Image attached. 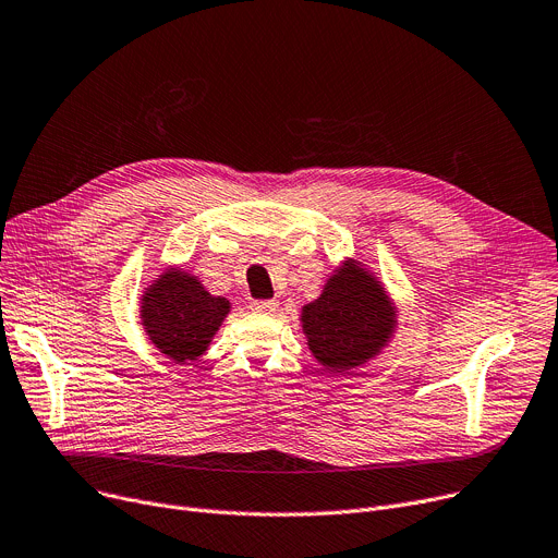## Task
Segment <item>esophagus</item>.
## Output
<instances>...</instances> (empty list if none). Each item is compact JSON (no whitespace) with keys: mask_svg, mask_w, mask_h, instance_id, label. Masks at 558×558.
Instances as JSON below:
<instances>
[{"mask_svg":"<svg viewBox=\"0 0 558 558\" xmlns=\"http://www.w3.org/2000/svg\"><path fill=\"white\" fill-rule=\"evenodd\" d=\"M251 310L262 312V314H271L278 310V301H253Z\"/></svg>","mask_w":558,"mask_h":558,"instance_id":"obj_1","label":"esophagus"}]
</instances>
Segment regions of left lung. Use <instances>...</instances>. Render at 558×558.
Instances as JSON below:
<instances>
[{"mask_svg": "<svg viewBox=\"0 0 558 558\" xmlns=\"http://www.w3.org/2000/svg\"><path fill=\"white\" fill-rule=\"evenodd\" d=\"M307 348L332 373H348L379 355L396 330V305L375 276L345 259L320 296L301 314Z\"/></svg>", "mask_w": 558, "mask_h": 558, "instance_id": "1", "label": "left lung"}]
</instances>
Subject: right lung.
I'll list each match as a JSON object with an SVG mask.
<instances>
[{
    "label": "right lung",
    "instance_id": "obj_1",
    "mask_svg": "<svg viewBox=\"0 0 558 558\" xmlns=\"http://www.w3.org/2000/svg\"><path fill=\"white\" fill-rule=\"evenodd\" d=\"M230 303L205 291L183 269H167L140 299L142 328L162 355L175 364L196 362L208 350Z\"/></svg>",
    "mask_w": 558,
    "mask_h": 558
}]
</instances>
